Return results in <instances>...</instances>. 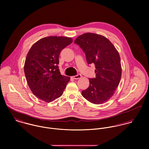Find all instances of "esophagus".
<instances>
[{"instance_id":"esophagus-1","label":"esophagus","mask_w":149,"mask_h":149,"mask_svg":"<svg viewBox=\"0 0 149 149\" xmlns=\"http://www.w3.org/2000/svg\"><path fill=\"white\" fill-rule=\"evenodd\" d=\"M81 77V75L80 74H79L76 76H74L72 77V78L74 79H80Z\"/></svg>"}]
</instances>
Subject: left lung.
<instances>
[{
  "instance_id": "obj_1",
  "label": "left lung",
  "mask_w": 149,
  "mask_h": 149,
  "mask_svg": "<svg viewBox=\"0 0 149 149\" xmlns=\"http://www.w3.org/2000/svg\"><path fill=\"white\" fill-rule=\"evenodd\" d=\"M74 43L84 52L88 64L93 63L96 68V77L89 79V86L82 91V95L93 104H103L112 97L120 83L122 66L119 54L108 38L97 34H83Z\"/></svg>"
}]
</instances>
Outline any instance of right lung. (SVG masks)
<instances>
[{
  "instance_id": "obj_1",
  "label": "right lung",
  "mask_w": 149,
  "mask_h": 149,
  "mask_svg": "<svg viewBox=\"0 0 149 149\" xmlns=\"http://www.w3.org/2000/svg\"><path fill=\"white\" fill-rule=\"evenodd\" d=\"M73 42L70 37L49 36L34 43L24 62L28 85L35 96L46 103L60 97L70 80L58 69L61 51Z\"/></svg>"
}]
</instances>
